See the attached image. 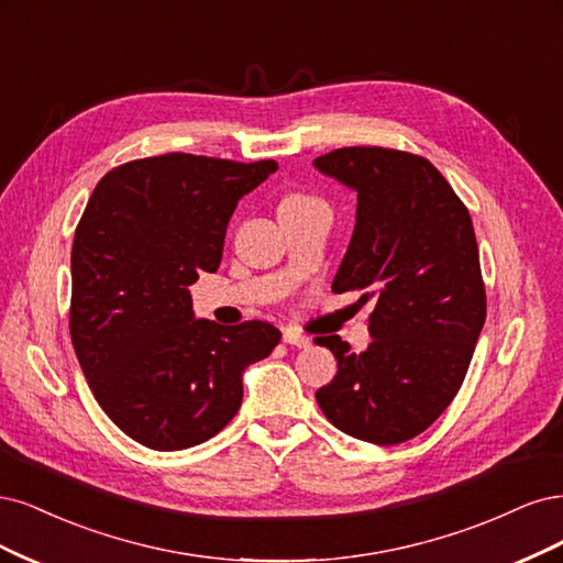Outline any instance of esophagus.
<instances>
[{
    "label": "esophagus",
    "mask_w": 563,
    "mask_h": 563,
    "mask_svg": "<svg viewBox=\"0 0 563 563\" xmlns=\"http://www.w3.org/2000/svg\"><path fill=\"white\" fill-rule=\"evenodd\" d=\"M283 341L289 343V346H297V349L311 346V339H308V336L301 334V332H297V330H285V332H283Z\"/></svg>",
    "instance_id": "obj_1"
}]
</instances>
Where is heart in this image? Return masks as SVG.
<instances>
[{"label": "heart", "instance_id": "b5f03b06", "mask_svg": "<svg viewBox=\"0 0 563 563\" xmlns=\"http://www.w3.org/2000/svg\"><path fill=\"white\" fill-rule=\"evenodd\" d=\"M308 201H318V198H313V196H306V194H292V196H287V198H285L283 206H292V203H308Z\"/></svg>", "mask_w": 563, "mask_h": 563}]
</instances>
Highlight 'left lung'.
I'll use <instances>...</instances> for the list:
<instances>
[{
    "mask_svg": "<svg viewBox=\"0 0 563 563\" xmlns=\"http://www.w3.org/2000/svg\"><path fill=\"white\" fill-rule=\"evenodd\" d=\"M313 166L357 191L355 231L332 289L374 299L372 343L336 357L316 393L328 421L351 438L390 446L421 434L461 390L486 320L473 220L444 175L419 154L341 147Z\"/></svg>",
    "mask_w": 563,
    "mask_h": 563,
    "instance_id": "left-lung-1",
    "label": "left lung"
}]
</instances>
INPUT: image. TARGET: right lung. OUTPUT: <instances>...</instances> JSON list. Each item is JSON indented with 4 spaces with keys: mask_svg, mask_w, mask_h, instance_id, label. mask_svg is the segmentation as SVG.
<instances>
[{
    "mask_svg": "<svg viewBox=\"0 0 563 563\" xmlns=\"http://www.w3.org/2000/svg\"><path fill=\"white\" fill-rule=\"evenodd\" d=\"M276 170L173 152L112 168L88 198L71 245V346L102 411L142 446L214 438L241 409L245 367L278 346L264 320H196L187 289L214 274L235 206Z\"/></svg>",
    "mask_w": 563,
    "mask_h": 563,
    "instance_id": "add662e5",
    "label": "right lung"
}]
</instances>
